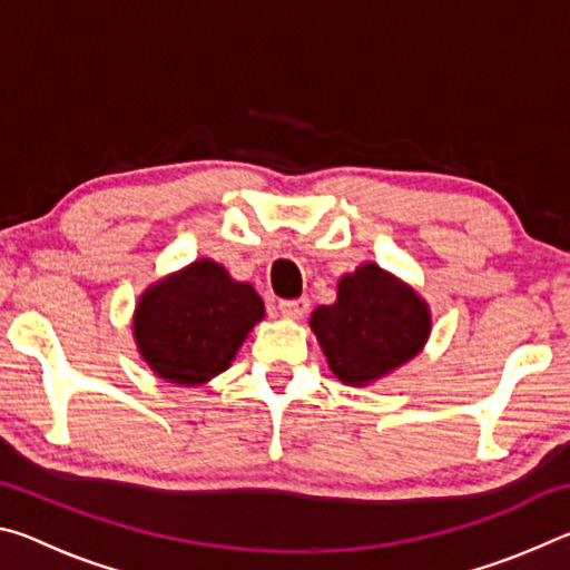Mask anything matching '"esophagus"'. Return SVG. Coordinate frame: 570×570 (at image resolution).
Wrapping results in <instances>:
<instances>
[{"mask_svg":"<svg viewBox=\"0 0 570 570\" xmlns=\"http://www.w3.org/2000/svg\"><path fill=\"white\" fill-rule=\"evenodd\" d=\"M278 312H282L286 320H302L308 312V298H282V302H278Z\"/></svg>","mask_w":570,"mask_h":570,"instance_id":"obj_1","label":"esophagus"}]
</instances>
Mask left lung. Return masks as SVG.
I'll use <instances>...</instances> for the list:
<instances>
[{"instance_id": "left-lung-1", "label": "left lung", "mask_w": 570, "mask_h": 570, "mask_svg": "<svg viewBox=\"0 0 570 570\" xmlns=\"http://www.w3.org/2000/svg\"><path fill=\"white\" fill-rule=\"evenodd\" d=\"M312 330L336 377L366 384L422 350L430 334V312L410 286L366 264L342 278L332 306L316 308Z\"/></svg>"}]
</instances>
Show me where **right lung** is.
I'll list each match as a JSON object with an SVG mask.
<instances>
[{"label":"right lung","mask_w":570,"mask_h":570,"mask_svg":"<svg viewBox=\"0 0 570 570\" xmlns=\"http://www.w3.org/2000/svg\"><path fill=\"white\" fill-rule=\"evenodd\" d=\"M264 316L254 286L214 262H196L150 286L135 312V342L158 377L200 384L224 372Z\"/></svg>","instance_id":"1"}]
</instances>
